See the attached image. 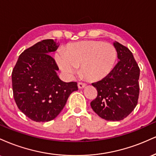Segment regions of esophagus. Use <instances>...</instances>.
Segmentation results:
<instances>
[{
	"mask_svg": "<svg viewBox=\"0 0 156 156\" xmlns=\"http://www.w3.org/2000/svg\"><path fill=\"white\" fill-rule=\"evenodd\" d=\"M86 85H87V84H86L85 83H82V82H79V83H78V87L79 89L84 88V87H86Z\"/></svg>",
	"mask_w": 156,
	"mask_h": 156,
	"instance_id": "obj_1",
	"label": "esophagus"
}]
</instances>
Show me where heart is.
I'll return each instance as SVG.
<instances>
[{
  "label": "heart",
  "instance_id": "1",
  "mask_svg": "<svg viewBox=\"0 0 156 156\" xmlns=\"http://www.w3.org/2000/svg\"><path fill=\"white\" fill-rule=\"evenodd\" d=\"M115 47L102 41H82L68 44L65 52L59 51L55 60L67 76H72L80 67L89 80H100L112 72L117 59Z\"/></svg>",
  "mask_w": 156,
  "mask_h": 156
}]
</instances>
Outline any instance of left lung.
Wrapping results in <instances>:
<instances>
[{
  "mask_svg": "<svg viewBox=\"0 0 156 156\" xmlns=\"http://www.w3.org/2000/svg\"><path fill=\"white\" fill-rule=\"evenodd\" d=\"M114 46L119 62L105 78L92 83L98 96L91 102L93 111L108 121L128 117L136 106L139 95L140 69L131 51L117 42Z\"/></svg>",
  "mask_w": 156,
  "mask_h": 156,
  "instance_id": "1",
  "label": "left lung"
}]
</instances>
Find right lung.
<instances>
[{
    "mask_svg": "<svg viewBox=\"0 0 156 156\" xmlns=\"http://www.w3.org/2000/svg\"><path fill=\"white\" fill-rule=\"evenodd\" d=\"M58 45L44 39L20 55L12 73L16 104L26 117L35 122L55 119L64 108L70 94L78 90L76 82L62 81L58 67L51 53Z\"/></svg>",
    "mask_w": 156,
    "mask_h": 156,
    "instance_id": "add662e5",
    "label": "right lung"
}]
</instances>
